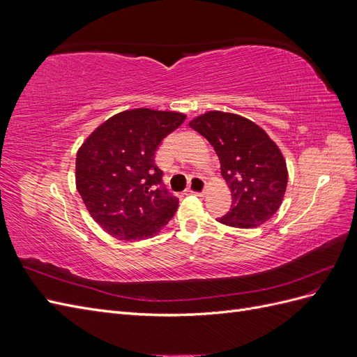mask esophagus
<instances>
[{"label": "esophagus", "mask_w": 357, "mask_h": 357, "mask_svg": "<svg viewBox=\"0 0 357 357\" xmlns=\"http://www.w3.org/2000/svg\"><path fill=\"white\" fill-rule=\"evenodd\" d=\"M205 188H207V183H205V180L199 176H193L190 178L188 192L193 193V195H197V197H202L204 192H205Z\"/></svg>", "instance_id": "34e87169"}]
</instances>
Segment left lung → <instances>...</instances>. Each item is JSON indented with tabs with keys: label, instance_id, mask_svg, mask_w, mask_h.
<instances>
[{
	"label": "left lung",
	"instance_id": "1",
	"mask_svg": "<svg viewBox=\"0 0 357 357\" xmlns=\"http://www.w3.org/2000/svg\"><path fill=\"white\" fill-rule=\"evenodd\" d=\"M189 126L214 147L222 177L231 189V211L219 222L250 229L271 219L284 198L287 167L269 135L248 119L219 110L199 114Z\"/></svg>",
	"mask_w": 357,
	"mask_h": 357
}]
</instances>
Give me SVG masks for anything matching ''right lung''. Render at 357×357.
Listing matches in <instances>:
<instances>
[{"label": "right lung", "instance_id": "obj_1", "mask_svg": "<svg viewBox=\"0 0 357 357\" xmlns=\"http://www.w3.org/2000/svg\"><path fill=\"white\" fill-rule=\"evenodd\" d=\"M186 114L150 109L107 119L75 156V188L91 218L121 241L155 236L174 215L178 199L162 185L155 153Z\"/></svg>", "mask_w": 357, "mask_h": 357}]
</instances>
